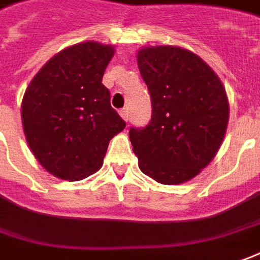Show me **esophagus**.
<instances>
[{"label": "esophagus", "instance_id": "34e87169", "mask_svg": "<svg viewBox=\"0 0 260 260\" xmlns=\"http://www.w3.org/2000/svg\"><path fill=\"white\" fill-rule=\"evenodd\" d=\"M119 114L122 116L125 121H128V116H129V112H128V108H122L121 111H119Z\"/></svg>", "mask_w": 260, "mask_h": 260}]
</instances>
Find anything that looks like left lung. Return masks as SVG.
<instances>
[{"label": "left lung", "instance_id": "1", "mask_svg": "<svg viewBox=\"0 0 260 260\" xmlns=\"http://www.w3.org/2000/svg\"><path fill=\"white\" fill-rule=\"evenodd\" d=\"M152 116L129 128L141 171L165 185L197 176L218 152L229 119L225 88L211 67L188 49L148 47L138 51Z\"/></svg>", "mask_w": 260, "mask_h": 260}]
</instances>
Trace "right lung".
<instances>
[{"label": "right lung", "mask_w": 260, "mask_h": 260, "mask_svg": "<svg viewBox=\"0 0 260 260\" xmlns=\"http://www.w3.org/2000/svg\"><path fill=\"white\" fill-rule=\"evenodd\" d=\"M111 45L82 42L52 56L28 85L21 105L26 142L56 178L85 179L104 162L109 141L125 128L102 84Z\"/></svg>", "instance_id": "add662e5"}]
</instances>
